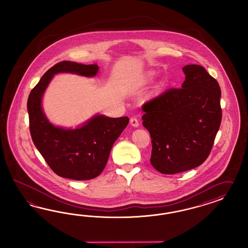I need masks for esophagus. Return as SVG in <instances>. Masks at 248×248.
<instances>
[{"label":"esophagus","instance_id":"34e87169","mask_svg":"<svg viewBox=\"0 0 248 248\" xmlns=\"http://www.w3.org/2000/svg\"><path fill=\"white\" fill-rule=\"evenodd\" d=\"M130 124H131V125L134 126V127H138V126H139V121L137 120L136 117H132V118L130 119Z\"/></svg>","mask_w":248,"mask_h":248}]
</instances>
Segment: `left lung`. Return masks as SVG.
<instances>
[{"mask_svg":"<svg viewBox=\"0 0 248 248\" xmlns=\"http://www.w3.org/2000/svg\"><path fill=\"white\" fill-rule=\"evenodd\" d=\"M182 88H169L142 107L152 139V165L165 174L202 165L210 155L222 120L221 89L206 70L183 67Z\"/></svg>","mask_w":248,"mask_h":248,"instance_id":"1","label":"left lung"}]
</instances>
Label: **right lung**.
<instances>
[{"mask_svg": "<svg viewBox=\"0 0 248 248\" xmlns=\"http://www.w3.org/2000/svg\"><path fill=\"white\" fill-rule=\"evenodd\" d=\"M97 64L85 65L63 61L50 68L31 91L27 108L32 142L54 173L74 180H90L105 169L113 143L127 126V116L110 118L96 115L75 130L55 127L46 119L41 101L53 75L73 73L94 76Z\"/></svg>", "mask_w": 248, "mask_h": 248, "instance_id": "right-lung-1", "label": "right lung"}]
</instances>
